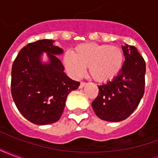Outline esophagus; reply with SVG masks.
<instances>
[{"instance_id": "obj_1", "label": "esophagus", "mask_w": 158, "mask_h": 158, "mask_svg": "<svg viewBox=\"0 0 158 158\" xmlns=\"http://www.w3.org/2000/svg\"><path fill=\"white\" fill-rule=\"evenodd\" d=\"M85 85H86L85 82H81L80 83V85H79V88H83V87Z\"/></svg>"}]
</instances>
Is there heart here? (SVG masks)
<instances>
[{"label": "heart", "mask_w": 158, "mask_h": 158, "mask_svg": "<svg viewBox=\"0 0 158 158\" xmlns=\"http://www.w3.org/2000/svg\"><path fill=\"white\" fill-rule=\"evenodd\" d=\"M123 53L118 46L87 43L77 46L73 54L67 53L63 63L70 74L81 78L88 68L90 77L98 82L114 78L122 69Z\"/></svg>", "instance_id": "1"}]
</instances>
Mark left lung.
<instances>
[{"instance_id":"8db88e82","label":"left lung","mask_w":158,"mask_h":158,"mask_svg":"<svg viewBox=\"0 0 158 158\" xmlns=\"http://www.w3.org/2000/svg\"><path fill=\"white\" fill-rule=\"evenodd\" d=\"M122 49L125 58L122 69L113 80L98 86V96L91 104L97 117L107 122L130 116L145 91V60L133 45H122Z\"/></svg>"}]
</instances>
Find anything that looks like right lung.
<instances>
[{"label": "right lung", "mask_w": 158, "mask_h": 158, "mask_svg": "<svg viewBox=\"0 0 158 158\" xmlns=\"http://www.w3.org/2000/svg\"><path fill=\"white\" fill-rule=\"evenodd\" d=\"M44 52L49 60L46 64L41 61ZM62 53L54 40H40L24 46L12 64V99L23 116L35 124L58 121L67 96L79 88L80 83L67 76L56 56Z\"/></svg>", "instance_id": "add662e5"}]
</instances>
